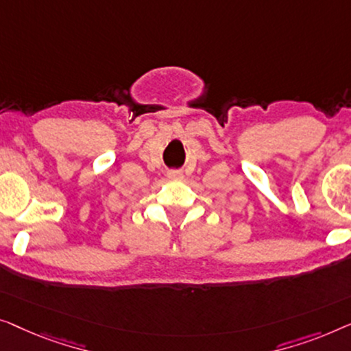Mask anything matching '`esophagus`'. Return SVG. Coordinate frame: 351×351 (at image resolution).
I'll return each mask as SVG.
<instances>
[{
    "mask_svg": "<svg viewBox=\"0 0 351 351\" xmlns=\"http://www.w3.org/2000/svg\"><path fill=\"white\" fill-rule=\"evenodd\" d=\"M169 180H171V181H180V180H182V173L181 171H169Z\"/></svg>",
    "mask_w": 351,
    "mask_h": 351,
    "instance_id": "obj_1",
    "label": "esophagus"
}]
</instances>
